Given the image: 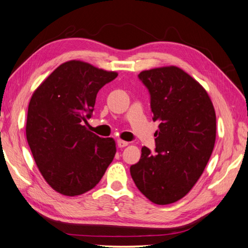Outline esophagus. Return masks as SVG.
I'll return each instance as SVG.
<instances>
[{"mask_svg":"<svg viewBox=\"0 0 248 248\" xmlns=\"http://www.w3.org/2000/svg\"><path fill=\"white\" fill-rule=\"evenodd\" d=\"M128 145H129L128 141L123 140H117V146H118V148H124V147L128 146Z\"/></svg>","mask_w":248,"mask_h":248,"instance_id":"obj_1","label":"esophagus"}]
</instances>
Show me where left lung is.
Wrapping results in <instances>:
<instances>
[{
	"label": "left lung",
	"mask_w": 248,
	"mask_h": 248,
	"mask_svg": "<svg viewBox=\"0 0 248 248\" xmlns=\"http://www.w3.org/2000/svg\"><path fill=\"white\" fill-rule=\"evenodd\" d=\"M138 77L150 93L158 130L155 153L142 147L131 176L152 203L172 204L192 189L210 158L217 133L215 108L203 86L177 66L142 71Z\"/></svg>",
	"instance_id": "left-lung-1"
}]
</instances>
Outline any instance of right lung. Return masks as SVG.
<instances>
[{"label":"right lung","instance_id":"right-lung-1","mask_svg":"<svg viewBox=\"0 0 248 248\" xmlns=\"http://www.w3.org/2000/svg\"><path fill=\"white\" fill-rule=\"evenodd\" d=\"M80 60L62 63L31 98L26 138L34 162L55 191L76 197L93 189L116 153L113 138L86 129L96 96L117 77Z\"/></svg>","mask_w":248,"mask_h":248}]
</instances>
